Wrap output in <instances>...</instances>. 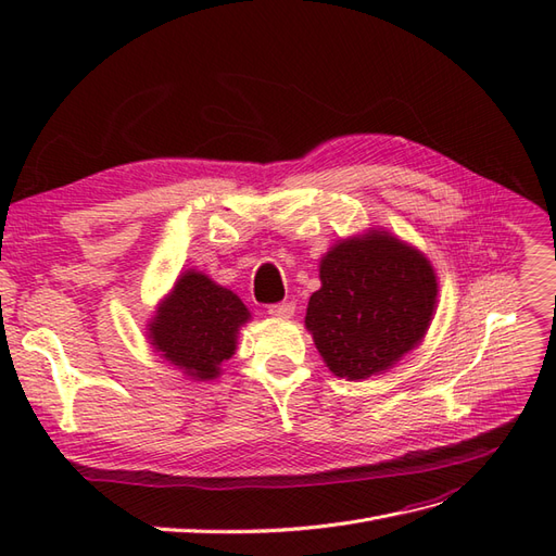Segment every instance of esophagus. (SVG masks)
<instances>
[{"mask_svg":"<svg viewBox=\"0 0 556 556\" xmlns=\"http://www.w3.org/2000/svg\"><path fill=\"white\" fill-rule=\"evenodd\" d=\"M268 315L280 317V319H288V317L294 315V304H292V301H282V304L268 306Z\"/></svg>","mask_w":556,"mask_h":556,"instance_id":"obj_1","label":"esophagus"}]
</instances>
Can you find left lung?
I'll return each mask as SVG.
<instances>
[{
  "label": "left lung",
  "instance_id": "obj_1",
  "mask_svg": "<svg viewBox=\"0 0 556 556\" xmlns=\"http://www.w3.org/2000/svg\"><path fill=\"white\" fill-rule=\"evenodd\" d=\"M306 329L329 371L380 376L422 343L439 304V276L422 250L368 227L336 241L319 260Z\"/></svg>",
  "mask_w": 556,
  "mask_h": 556
}]
</instances>
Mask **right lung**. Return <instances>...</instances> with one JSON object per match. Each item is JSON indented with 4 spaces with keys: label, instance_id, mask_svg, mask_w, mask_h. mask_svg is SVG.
Masks as SVG:
<instances>
[{
    "label": "right lung",
    "instance_id": "obj_1",
    "mask_svg": "<svg viewBox=\"0 0 556 556\" xmlns=\"http://www.w3.org/2000/svg\"><path fill=\"white\" fill-rule=\"evenodd\" d=\"M248 319L250 311L237 294L188 268L157 304L146 336L153 352L180 368L185 378L215 380L223 362L237 352Z\"/></svg>",
    "mask_w": 556,
    "mask_h": 556
}]
</instances>
